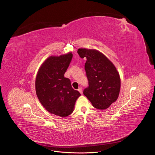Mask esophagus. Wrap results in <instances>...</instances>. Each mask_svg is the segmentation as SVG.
<instances>
[{
  "label": "esophagus",
  "mask_w": 155,
  "mask_h": 155,
  "mask_svg": "<svg viewBox=\"0 0 155 155\" xmlns=\"http://www.w3.org/2000/svg\"><path fill=\"white\" fill-rule=\"evenodd\" d=\"M78 91L81 94H82V92H83V91H82V88H81V87L79 88L78 89Z\"/></svg>",
  "instance_id": "34e87169"
}]
</instances>
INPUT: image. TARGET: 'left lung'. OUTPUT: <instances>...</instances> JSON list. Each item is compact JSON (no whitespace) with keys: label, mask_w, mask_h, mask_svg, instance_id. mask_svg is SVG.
<instances>
[{"label":"left lung","mask_w":155,"mask_h":155,"mask_svg":"<svg viewBox=\"0 0 155 155\" xmlns=\"http://www.w3.org/2000/svg\"><path fill=\"white\" fill-rule=\"evenodd\" d=\"M77 52L85 64L88 87L83 94L98 109H106L115 102L119 94L120 79L114 64L106 56L94 49H78Z\"/></svg>","instance_id":"1"}]
</instances>
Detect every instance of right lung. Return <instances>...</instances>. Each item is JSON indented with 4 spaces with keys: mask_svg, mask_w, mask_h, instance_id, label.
Instances as JSON below:
<instances>
[{
    "mask_svg": "<svg viewBox=\"0 0 155 155\" xmlns=\"http://www.w3.org/2000/svg\"><path fill=\"white\" fill-rule=\"evenodd\" d=\"M72 57L71 52L51 56L40 67L36 78V92L41 104L50 113L62 117L72 113L81 95L64 77Z\"/></svg>",
    "mask_w": 155,
    "mask_h": 155,
    "instance_id": "1",
    "label": "right lung"
}]
</instances>
